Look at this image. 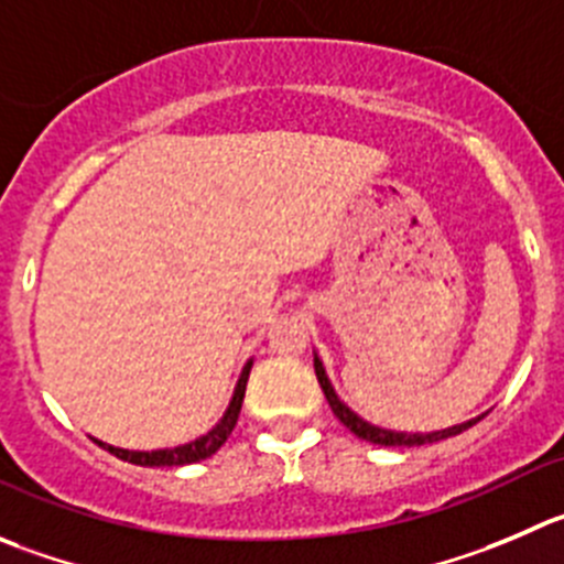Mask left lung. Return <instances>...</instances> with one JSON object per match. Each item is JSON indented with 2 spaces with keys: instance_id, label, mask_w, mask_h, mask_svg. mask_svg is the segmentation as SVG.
<instances>
[{
  "instance_id": "obj_1",
  "label": "left lung",
  "mask_w": 564,
  "mask_h": 564,
  "mask_svg": "<svg viewBox=\"0 0 564 564\" xmlns=\"http://www.w3.org/2000/svg\"><path fill=\"white\" fill-rule=\"evenodd\" d=\"M315 377H318L321 390H324L326 401H329V406H332V412L337 415V421H340L348 432H354L357 437L368 440V443H373V446H406V448L426 446V443H437V440L454 437V434L465 432V429H470L476 421H481V417H485V415H476L465 423H454V426L437 429V432H395V429L377 426V423L366 421V417H359L357 412H354L351 406H348L346 401L335 393V388H332V379L326 377L324 359H321L318 354H315Z\"/></svg>"
}]
</instances>
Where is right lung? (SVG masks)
Wrapping results in <instances>:
<instances>
[{
	"instance_id": "obj_1",
	"label": "right lung",
	"mask_w": 564,
	"mask_h": 564,
	"mask_svg": "<svg viewBox=\"0 0 564 564\" xmlns=\"http://www.w3.org/2000/svg\"><path fill=\"white\" fill-rule=\"evenodd\" d=\"M254 366V357L246 359L243 371H240L238 384L232 390V399H229V406L224 410V415L218 417L216 426L210 432L198 434V437L187 440L182 446H171V448H152V452H135V448H118L105 443V440H96L105 452H110L112 457L124 459V463L132 465H143V468H174V465H191V463H202V459L213 457L218 448L227 443V437L232 434L235 423H238L240 415V404H243V395H246V382H249V371Z\"/></svg>"
}]
</instances>
